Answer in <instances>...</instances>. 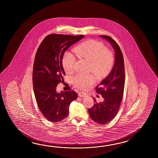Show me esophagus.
<instances>
[{
	"instance_id": "1",
	"label": "esophagus",
	"mask_w": 158,
	"mask_h": 158,
	"mask_svg": "<svg viewBox=\"0 0 158 158\" xmlns=\"http://www.w3.org/2000/svg\"><path fill=\"white\" fill-rule=\"evenodd\" d=\"M79 96L80 97H84L86 96V94L85 93H83V92H80V93H79Z\"/></svg>"
}]
</instances>
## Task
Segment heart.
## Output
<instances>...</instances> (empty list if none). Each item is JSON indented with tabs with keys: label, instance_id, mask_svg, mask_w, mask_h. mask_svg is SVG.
<instances>
[{
	"label": "heart",
	"instance_id": "b5f03b06",
	"mask_svg": "<svg viewBox=\"0 0 158 158\" xmlns=\"http://www.w3.org/2000/svg\"><path fill=\"white\" fill-rule=\"evenodd\" d=\"M78 56L89 61V69L98 78L107 75L114 66V56L112 51L106 48L104 44L97 40H86L78 44L74 48ZM76 62L74 54L66 52L62 59L64 70L73 71ZM73 83L78 89L85 90L94 84L95 79L92 74L78 73L73 78Z\"/></svg>",
	"mask_w": 158,
	"mask_h": 158
}]
</instances>
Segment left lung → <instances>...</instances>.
<instances>
[{
    "label": "left lung",
    "mask_w": 158,
    "mask_h": 158,
    "mask_svg": "<svg viewBox=\"0 0 158 158\" xmlns=\"http://www.w3.org/2000/svg\"><path fill=\"white\" fill-rule=\"evenodd\" d=\"M109 42L115 52L114 65L110 73L96 87L98 94L104 98L102 103L94 99V106L88 110L91 118L100 124H106L116 116L121 105L125 85L124 57L121 49L115 40L107 35H100Z\"/></svg>",
    "instance_id": "left-lung-1"
}]
</instances>
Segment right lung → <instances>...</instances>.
<instances>
[{
	"instance_id": "1",
	"label": "right lung",
	"mask_w": 158,
	"mask_h": 158,
	"mask_svg": "<svg viewBox=\"0 0 158 158\" xmlns=\"http://www.w3.org/2000/svg\"><path fill=\"white\" fill-rule=\"evenodd\" d=\"M84 37L50 34L37 50L33 71L34 92L40 110L48 121L57 123L67 118L69 105L77 98L74 91L57 93L56 89L65 75L62 64L64 52Z\"/></svg>"
}]
</instances>
